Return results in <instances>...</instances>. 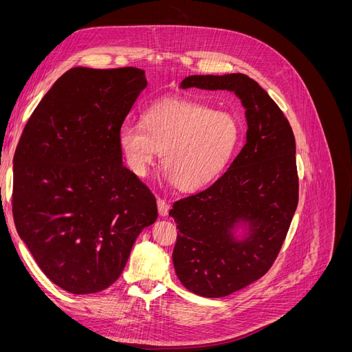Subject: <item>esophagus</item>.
<instances>
[{
    "label": "esophagus",
    "instance_id": "34e87169",
    "mask_svg": "<svg viewBox=\"0 0 352 352\" xmlns=\"http://www.w3.org/2000/svg\"><path fill=\"white\" fill-rule=\"evenodd\" d=\"M157 206H158V214L162 216V217H166L167 214H168V210H170V207H168V204L167 202L164 201V199H157Z\"/></svg>",
    "mask_w": 352,
    "mask_h": 352
}]
</instances>
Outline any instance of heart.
<instances>
[{
    "mask_svg": "<svg viewBox=\"0 0 352 352\" xmlns=\"http://www.w3.org/2000/svg\"><path fill=\"white\" fill-rule=\"evenodd\" d=\"M241 138V123L232 113L170 98L148 109L142 124L122 126L119 144L136 176L146 175L162 154V168L170 182L182 192H195L223 175Z\"/></svg>",
    "mask_w": 352,
    "mask_h": 352,
    "instance_id": "1",
    "label": "heart"
}]
</instances>
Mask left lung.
<instances>
[{
  "mask_svg": "<svg viewBox=\"0 0 352 352\" xmlns=\"http://www.w3.org/2000/svg\"><path fill=\"white\" fill-rule=\"evenodd\" d=\"M180 89L233 92L247 119V142L208 189L175 202L176 276L206 298L243 289L278 257L298 206L295 138L280 109L242 73L194 74Z\"/></svg>",
  "mask_w": 352,
  "mask_h": 352,
  "instance_id": "1",
  "label": "left lung"
}]
</instances>
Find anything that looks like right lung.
I'll return each mask as SVG.
<instances>
[{
  "label": "right lung",
  "mask_w": 352,
  "mask_h": 352,
  "mask_svg": "<svg viewBox=\"0 0 352 352\" xmlns=\"http://www.w3.org/2000/svg\"><path fill=\"white\" fill-rule=\"evenodd\" d=\"M136 67H73L28 120L13 160V217L47 278L70 294L107 289L140 233L157 220L155 198L123 166L119 132L140 94Z\"/></svg>",
  "instance_id": "add662e5"
}]
</instances>
